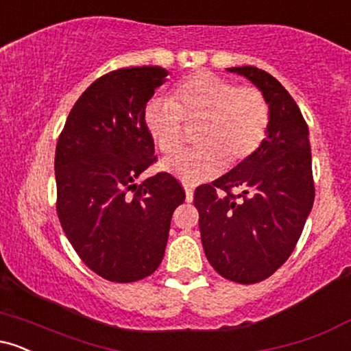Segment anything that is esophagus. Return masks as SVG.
Masks as SVG:
<instances>
[{"label":"esophagus","mask_w":351,"mask_h":351,"mask_svg":"<svg viewBox=\"0 0 351 351\" xmlns=\"http://www.w3.org/2000/svg\"><path fill=\"white\" fill-rule=\"evenodd\" d=\"M184 193H186V201L191 203L193 201V188L191 186H184Z\"/></svg>","instance_id":"esophagus-1"}]
</instances>
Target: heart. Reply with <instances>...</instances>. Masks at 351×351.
Segmentation results:
<instances>
[{
    "label": "heart",
    "mask_w": 351,
    "mask_h": 351,
    "mask_svg": "<svg viewBox=\"0 0 351 351\" xmlns=\"http://www.w3.org/2000/svg\"><path fill=\"white\" fill-rule=\"evenodd\" d=\"M183 121L198 123V147L165 160L163 168L183 183L196 184L215 178L226 163L237 167L256 155L267 135L271 107L259 87L198 72L173 88L170 100L153 97L143 108L145 128L165 155L183 145Z\"/></svg>",
    "instance_id": "heart-1"
}]
</instances>
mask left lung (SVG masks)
Instances as JSON below:
<instances>
[{
    "label": "left lung",
    "instance_id": "left-lung-1",
    "mask_svg": "<svg viewBox=\"0 0 351 351\" xmlns=\"http://www.w3.org/2000/svg\"><path fill=\"white\" fill-rule=\"evenodd\" d=\"M267 97L271 122L256 155L195 191L209 264L224 279L257 284L289 259L315 198L308 127L295 100L271 74L231 67ZM237 187L239 195L232 193Z\"/></svg>",
    "mask_w": 351,
    "mask_h": 351
}]
</instances>
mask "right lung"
Here are the masks:
<instances>
[{
  "instance_id": "1",
  "label": "right lung",
  "mask_w": 351,
  "mask_h": 351,
  "mask_svg": "<svg viewBox=\"0 0 351 351\" xmlns=\"http://www.w3.org/2000/svg\"><path fill=\"white\" fill-rule=\"evenodd\" d=\"M168 72L125 67L90 84L56 145L58 216L82 263L106 280H142L156 271L173 211L186 195L170 173L135 184L156 162L143 108Z\"/></svg>"
}]
</instances>
